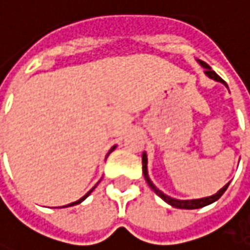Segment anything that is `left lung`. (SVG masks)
<instances>
[{
    "label": "left lung",
    "instance_id": "1",
    "mask_svg": "<svg viewBox=\"0 0 250 250\" xmlns=\"http://www.w3.org/2000/svg\"><path fill=\"white\" fill-rule=\"evenodd\" d=\"M201 62V65L205 68V73H207V76L208 77H211V79H214V80H217V82H221V83H224L226 84V82L207 64V62H204V61H199ZM146 163H148V158H146V154H144L142 155V168H144V176H145V180L148 182V185H149V188L161 198V199H164L167 204H170L171 207H174V208H182V209H196V208H202V207H207V205H209V204H212V202H215L217 199H220L221 198V195L227 190V188H229V183L223 188V189H220L215 195H212V196H208V198H202V199H192V201H179V199H173V198H170V196H167V195H164L161 190H158L154 185H152V182L149 180V177H148V170H146Z\"/></svg>",
    "mask_w": 250,
    "mask_h": 250
}]
</instances>
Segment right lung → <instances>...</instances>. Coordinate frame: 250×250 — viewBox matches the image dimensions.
Returning <instances> with one entry per match:
<instances>
[{"label":"right lung","instance_id":"1","mask_svg":"<svg viewBox=\"0 0 250 250\" xmlns=\"http://www.w3.org/2000/svg\"><path fill=\"white\" fill-rule=\"evenodd\" d=\"M114 148H115V146H112V148H111V151H114ZM111 151H109V152H111ZM93 189H95V188H93ZM93 189H92V190H93ZM92 190H89V192H87V193H86V195H84V196H83L82 199H79V201H76V202H73V204H70V207H71V205H77V204H80V202H82V201H83L84 198H87V196L90 195V192H92Z\"/></svg>","mask_w":250,"mask_h":250}]
</instances>
